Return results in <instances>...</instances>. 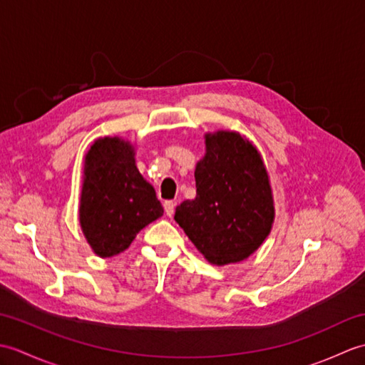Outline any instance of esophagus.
I'll list each match as a JSON object with an SVG mask.
<instances>
[{"label":"esophagus","mask_w":365,"mask_h":365,"mask_svg":"<svg viewBox=\"0 0 365 365\" xmlns=\"http://www.w3.org/2000/svg\"><path fill=\"white\" fill-rule=\"evenodd\" d=\"M163 205H165V213L170 218V216L174 215V207H175V204L173 202V200H165V204H163Z\"/></svg>","instance_id":"obj_1"}]
</instances>
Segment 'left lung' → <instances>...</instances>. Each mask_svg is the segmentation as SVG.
Wrapping results in <instances>:
<instances>
[{"instance_id": "obj_1", "label": "left lung", "mask_w": 365, "mask_h": 365, "mask_svg": "<svg viewBox=\"0 0 365 365\" xmlns=\"http://www.w3.org/2000/svg\"><path fill=\"white\" fill-rule=\"evenodd\" d=\"M195 178L196 197L175 208L178 226L213 265L250 257L274 221L269 178L259 150L237 131L208 133Z\"/></svg>"}]
</instances>
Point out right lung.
<instances>
[{
  "mask_svg": "<svg viewBox=\"0 0 365 365\" xmlns=\"http://www.w3.org/2000/svg\"><path fill=\"white\" fill-rule=\"evenodd\" d=\"M163 216L155 190L139 174L128 141L100 138L84 158L80 224L98 257L125 251L136 234Z\"/></svg>",
  "mask_w": 365,
  "mask_h": 365,
  "instance_id": "1",
  "label": "right lung"
}]
</instances>
